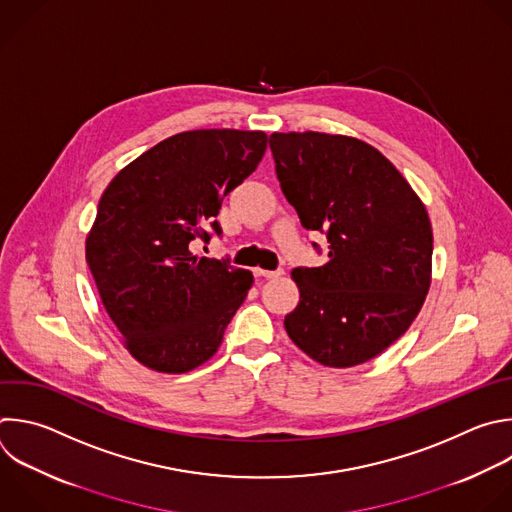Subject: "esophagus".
I'll return each instance as SVG.
<instances>
[{
  "label": "esophagus",
  "mask_w": 512,
  "mask_h": 512,
  "mask_svg": "<svg viewBox=\"0 0 512 512\" xmlns=\"http://www.w3.org/2000/svg\"><path fill=\"white\" fill-rule=\"evenodd\" d=\"M253 273L257 275V277H265V279H275V277H279V275H283V269H277V271H267V269H253Z\"/></svg>",
  "instance_id": "34e87169"
}]
</instances>
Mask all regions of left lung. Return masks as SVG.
<instances>
[{
	"label": "left lung",
	"mask_w": 512,
	"mask_h": 512,
	"mask_svg": "<svg viewBox=\"0 0 512 512\" xmlns=\"http://www.w3.org/2000/svg\"><path fill=\"white\" fill-rule=\"evenodd\" d=\"M269 146L301 225L329 243L325 265L291 271L299 303L285 315V331L323 366L364 364L396 342L424 303L428 213L398 168L358 138L273 132Z\"/></svg>",
	"instance_id": "1"
}]
</instances>
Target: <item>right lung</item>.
<instances>
[{"instance_id":"add662e5","label":"right lung","mask_w":512,"mask_h":512,"mask_svg":"<svg viewBox=\"0 0 512 512\" xmlns=\"http://www.w3.org/2000/svg\"><path fill=\"white\" fill-rule=\"evenodd\" d=\"M265 148L259 130H189L140 154L106 187L86 261L128 352L146 368L183 374L221 346L253 275L193 251L223 235L221 203Z\"/></svg>"}]
</instances>
